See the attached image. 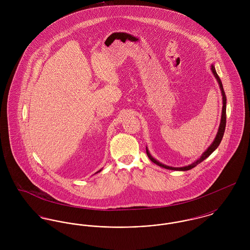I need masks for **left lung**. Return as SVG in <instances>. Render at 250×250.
<instances>
[{"label": "left lung", "instance_id": "left-lung-1", "mask_svg": "<svg viewBox=\"0 0 250 250\" xmlns=\"http://www.w3.org/2000/svg\"><path fill=\"white\" fill-rule=\"evenodd\" d=\"M212 71H213V74L214 75V77L216 78V80H217V82H218V83H219V87H220V90H221V93H222V101H223V107H222V115H221V121H220V125H219V128H218V132H217V135H216V137H215V139H214V143H212L211 145H210V147L202 154V156L196 161V162H194V163H192L191 165H189V166H188V167H167V166H165V165H162L161 163H159V162H157L155 159H153L152 157H151V155L149 154V152H148V150H146V153H147V156H148V158L153 162V163H155L156 165H158V166H160V167H165V168H167V169H172V170H183V171H185V170H189V169H191V168H193V167H195L198 164H200L201 162H203L206 158H208L213 152H214V150L218 147V145H219V143L221 142V140H222V138H223V135H224V131H225V126H226V95H225V92H224V89H223V86H222V83H221V81H220V79H219V77H218V75L216 74V71H215V69H214V65H212Z\"/></svg>", "mask_w": 250, "mask_h": 250}]
</instances>
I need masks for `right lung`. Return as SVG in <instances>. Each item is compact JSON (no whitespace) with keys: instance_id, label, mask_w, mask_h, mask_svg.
Here are the masks:
<instances>
[{"instance_id":"right-lung-1","label":"right lung","mask_w":250,"mask_h":250,"mask_svg":"<svg viewBox=\"0 0 250 250\" xmlns=\"http://www.w3.org/2000/svg\"><path fill=\"white\" fill-rule=\"evenodd\" d=\"M99 171H100V170H99Z\"/></svg>"}]
</instances>
